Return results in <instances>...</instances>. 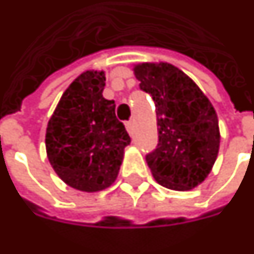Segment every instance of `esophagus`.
Segmentation results:
<instances>
[{
	"label": "esophagus",
	"mask_w": 254,
	"mask_h": 254,
	"mask_svg": "<svg viewBox=\"0 0 254 254\" xmlns=\"http://www.w3.org/2000/svg\"><path fill=\"white\" fill-rule=\"evenodd\" d=\"M125 125H127V132L129 133H132V127H133V121H127V124H125Z\"/></svg>",
	"instance_id": "obj_1"
}]
</instances>
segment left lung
Returning a JSON list of instances; mask_svg holds the SVG:
<instances>
[{"label":"left lung","instance_id":"1","mask_svg":"<svg viewBox=\"0 0 254 254\" xmlns=\"http://www.w3.org/2000/svg\"><path fill=\"white\" fill-rule=\"evenodd\" d=\"M134 75L157 110L158 144L145 155L152 176L166 189H194L210 173L219 152V121L212 103L169 63H143L134 67Z\"/></svg>","mask_w":254,"mask_h":254}]
</instances>
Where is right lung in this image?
<instances>
[{
	"label": "right lung",
	"mask_w": 254,
	"mask_h": 254,
	"mask_svg": "<svg viewBox=\"0 0 254 254\" xmlns=\"http://www.w3.org/2000/svg\"><path fill=\"white\" fill-rule=\"evenodd\" d=\"M104 71H85L60 99L48 122V159L72 189L95 192L118 176L130 137L115 117L114 100L103 97Z\"/></svg>",
	"instance_id": "1"
}]
</instances>
